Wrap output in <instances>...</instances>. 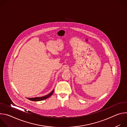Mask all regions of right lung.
Listing matches in <instances>:
<instances>
[{"label": "right lung", "mask_w": 127, "mask_h": 127, "mask_svg": "<svg viewBox=\"0 0 127 127\" xmlns=\"http://www.w3.org/2000/svg\"><path fill=\"white\" fill-rule=\"evenodd\" d=\"M54 90L53 89L52 91L48 95H45V96H42V97H33V98H27L29 100H32V101H41V100H45L47 98H48V97H49L50 96H51L53 93H54Z\"/></svg>", "instance_id": "1"}]
</instances>
